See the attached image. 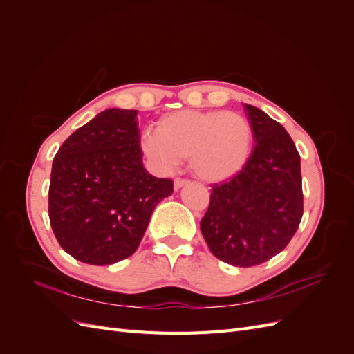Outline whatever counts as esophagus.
<instances>
[{"label":"esophagus","instance_id":"esophagus-1","mask_svg":"<svg viewBox=\"0 0 354 354\" xmlns=\"http://www.w3.org/2000/svg\"><path fill=\"white\" fill-rule=\"evenodd\" d=\"M186 185H189V180H186V178H176L174 180V190H178V189H181V187L186 186Z\"/></svg>","mask_w":354,"mask_h":354}]
</instances>
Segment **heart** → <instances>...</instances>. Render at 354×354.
<instances>
[{
    "instance_id": "1",
    "label": "heart",
    "mask_w": 354,
    "mask_h": 354,
    "mask_svg": "<svg viewBox=\"0 0 354 354\" xmlns=\"http://www.w3.org/2000/svg\"><path fill=\"white\" fill-rule=\"evenodd\" d=\"M252 128L236 112L185 109L160 118L156 133H145V155L162 169L189 158L194 173L207 181L238 174L252 151Z\"/></svg>"
}]
</instances>
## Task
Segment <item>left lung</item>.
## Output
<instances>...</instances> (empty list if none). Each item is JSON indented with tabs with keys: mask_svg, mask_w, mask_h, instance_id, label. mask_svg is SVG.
I'll use <instances>...</instances> for the list:
<instances>
[{
	"mask_svg": "<svg viewBox=\"0 0 354 354\" xmlns=\"http://www.w3.org/2000/svg\"><path fill=\"white\" fill-rule=\"evenodd\" d=\"M255 146L239 173L212 185L201 232L218 260L252 267L279 254L303 217L301 167L285 128L245 104Z\"/></svg>",
	"mask_w": 354,
	"mask_h": 354,
	"instance_id": "1",
	"label": "left lung"
}]
</instances>
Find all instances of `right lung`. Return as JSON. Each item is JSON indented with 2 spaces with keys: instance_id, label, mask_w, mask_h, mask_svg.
<instances>
[{
  "instance_id": "add662e5",
  "label": "right lung",
  "mask_w": 354,
  "mask_h": 354,
  "mask_svg": "<svg viewBox=\"0 0 354 354\" xmlns=\"http://www.w3.org/2000/svg\"><path fill=\"white\" fill-rule=\"evenodd\" d=\"M137 111L108 109L72 133L53 159L48 217L73 259L108 266L133 255L173 180L143 167Z\"/></svg>"
}]
</instances>
